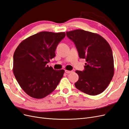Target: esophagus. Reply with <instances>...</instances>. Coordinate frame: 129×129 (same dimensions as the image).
Returning a JSON list of instances; mask_svg holds the SVG:
<instances>
[{
  "label": "esophagus",
  "mask_w": 129,
  "mask_h": 129,
  "mask_svg": "<svg viewBox=\"0 0 129 129\" xmlns=\"http://www.w3.org/2000/svg\"><path fill=\"white\" fill-rule=\"evenodd\" d=\"M65 72L67 74H69L71 73L72 72V71H67V70H65Z\"/></svg>",
  "instance_id": "obj_1"
}]
</instances>
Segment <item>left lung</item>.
Listing matches in <instances>:
<instances>
[{
  "instance_id": "obj_1",
  "label": "left lung",
  "mask_w": 129,
  "mask_h": 129,
  "mask_svg": "<svg viewBox=\"0 0 129 129\" xmlns=\"http://www.w3.org/2000/svg\"><path fill=\"white\" fill-rule=\"evenodd\" d=\"M75 44L80 58H84L83 72L76 71L79 76L75 85L90 95L102 93L110 83L114 74V61L110 45L100 35L83 29L66 32Z\"/></svg>"
}]
</instances>
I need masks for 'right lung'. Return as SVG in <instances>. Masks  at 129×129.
Here are the masks:
<instances>
[{
    "instance_id": "add662e5",
    "label": "right lung",
    "mask_w": 129,
    "mask_h": 129,
    "mask_svg": "<svg viewBox=\"0 0 129 129\" xmlns=\"http://www.w3.org/2000/svg\"><path fill=\"white\" fill-rule=\"evenodd\" d=\"M64 32H41L23 40L13 55V71L19 84L27 95L43 99L52 93L63 76V69L55 71L47 65L55 56Z\"/></svg>"
}]
</instances>
